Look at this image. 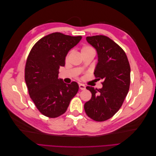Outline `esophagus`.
Masks as SVG:
<instances>
[{"label":"esophagus","instance_id":"esophagus-1","mask_svg":"<svg viewBox=\"0 0 156 156\" xmlns=\"http://www.w3.org/2000/svg\"><path fill=\"white\" fill-rule=\"evenodd\" d=\"M79 88L81 89V90H84L86 89V87L84 86V84H79Z\"/></svg>","mask_w":156,"mask_h":156}]
</instances>
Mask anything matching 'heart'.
<instances>
[{
  "mask_svg": "<svg viewBox=\"0 0 156 156\" xmlns=\"http://www.w3.org/2000/svg\"><path fill=\"white\" fill-rule=\"evenodd\" d=\"M81 54L83 55V54L90 53V52H95V51H94V49H93V48H92L91 46H90V45H84L83 48H81ZM68 56H69V54H68L67 56H66V60L68 58Z\"/></svg>",
  "mask_w": 156,
  "mask_h": 156,
  "instance_id": "heart-1",
  "label": "heart"
}]
</instances>
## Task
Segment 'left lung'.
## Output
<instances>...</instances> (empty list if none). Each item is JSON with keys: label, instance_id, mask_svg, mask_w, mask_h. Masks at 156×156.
Masks as SVG:
<instances>
[{"label": "left lung", "instance_id": "1", "mask_svg": "<svg viewBox=\"0 0 156 156\" xmlns=\"http://www.w3.org/2000/svg\"><path fill=\"white\" fill-rule=\"evenodd\" d=\"M87 40L97 51L94 73L98 80H103V87H86L92 98L84 108L88 117L103 122L114 116L123 104L130 85V66L124 51L109 37L98 35L88 36Z\"/></svg>", "mask_w": 156, "mask_h": 156}]
</instances>
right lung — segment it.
<instances>
[{
    "instance_id": "add662e5",
    "label": "right lung",
    "mask_w": 156,
    "mask_h": 156,
    "mask_svg": "<svg viewBox=\"0 0 156 156\" xmlns=\"http://www.w3.org/2000/svg\"><path fill=\"white\" fill-rule=\"evenodd\" d=\"M81 38V36L52 33L37 41L28 56L25 69L28 91L37 109L45 116L63 115L79 90L76 82L68 84L58 77L68 51Z\"/></svg>"
}]
</instances>
